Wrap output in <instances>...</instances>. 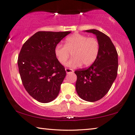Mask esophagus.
<instances>
[{
	"label": "esophagus",
	"instance_id": "esophagus-1",
	"mask_svg": "<svg viewBox=\"0 0 135 135\" xmlns=\"http://www.w3.org/2000/svg\"><path fill=\"white\" fill-rule=\"evenodd\" d=\"M65 71H66V73H67V74H69V73H73V72H74V71H73V70H72V69H70V68H65Z\"/></svg>",
	"mask_w": 135,
	"mask_h": 135
}]
</instances>
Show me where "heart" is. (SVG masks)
<instances>
[{
  "label": "heart",
  "instance_id": "1",
  "mask_svg": "<svg viewBox=\"0 0 135 135\" xmlns=\"http://www.w3.org/2000/svg\"><path fill=\"white\" fill-rule=\"evenodd\" d=\"M99 52V43L97 38L74 34L65 41V45L56 46L55 55L61 64H64L70 54L73 58L65 64L66 67L76 68L83 65L88 67L95 62Z\"/></svg>",
  "mask_w": 135,
  "mask_h": 135
}]
</instances>
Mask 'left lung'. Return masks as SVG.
<instances>
[{
	"instance_id": "obj_1",
	"label": "left lung",
	"mask_w": 135,
	"mask_h": 135,
	"mask_svg": "<svg viewBox=\"0 0 135 135\" xmlns=\"http://www.w3.org/2000/svg\"><path fill=\"white\" fill-rule=\"evenodd\" d=\"M94 34L99 43L97 59L88 68L76 70V89L80 98L95 102L105 95L117 75L118 54L108 36L95 29L85 30Z\"/></svg>"
}]
</instances>
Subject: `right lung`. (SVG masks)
Listing matches in <instances>:
<instances>
[{
  "label": "right lung",
  "instance_id": "add662e5",
  "mask_svg": "<svg viewBox=\"0 0 135 135\" xmlns=\"http://www.w3.org/2000/svg\"><path fill=\"white\" fill-rule=\"evenodd\" d=\"M71 31H38L22 46L18 59L19 73L27 92L42 103L58 95L66 76L55 55L58 43Z\"/></svg>",
  "mask_w": 135,
  "mask_h": 135
}]
</instances>
